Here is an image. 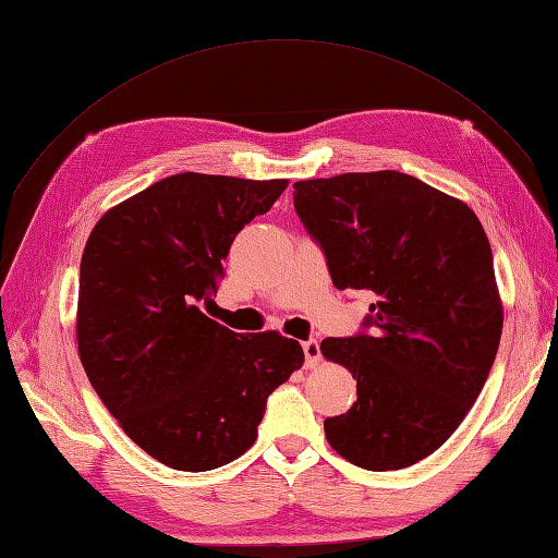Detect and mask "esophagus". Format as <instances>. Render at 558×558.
<instances>
[{
    "label": "esophagus",
    "mask_w": 558,
    "mask_h": 558,
    "mask_svg": "<svg viewBox=\"0 0 558 558\" xmlns=\"http://www.w3.org/2000/svg\"><path fill=\"white\" fill-rule=\"evenodd\" d=\"M303 352H305L307 366H315L319 362V341H315V338H310V341L303 343Z\"/></svg>",
    "instance_id": "obj_1"
}]
</instances>
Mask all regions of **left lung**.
Instances as JSON below:
<instances>
[{
	"label": "left lung",
	"mask_w": 558,
	"mask_h": 558,
	"mask_svg": "<svg viewBox=\"0 0 558 558\" xmlns=\"http://www.w3.org/2000/svg\"><path fill=\"white\" fill-rule=\"evenodd\" d=\"M293 206L336 289L369 291L362 331L322 355L357 378L326 440L366 471L433 454L464 421L499 348L501 301L475 213L412 174L345 172L293 184Z\"/></svg>",
	"instance_id": "obj_1"
}]
</instances>
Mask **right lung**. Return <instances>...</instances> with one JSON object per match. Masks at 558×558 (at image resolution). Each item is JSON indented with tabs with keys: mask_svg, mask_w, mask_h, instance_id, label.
<instances>
[{
	"mask_svg": "<svg viewBox=\"0 0 558 558\" xmlns=\"http://www.w3.org/2000/svg\"><path fill=\"white\" fill-rule=\"evenodd\" d=\"M287 180L182 172L108 210L80 263L77 350L92 388L146 454L210 471L257 438L269 392L303 366L277 331L236 333L198 310L234 236Z\"/></svg>",
	"mask_w": 558,
	"mask_h": 558,
	"instance_id": "1",
	"label": "right lung"
}]
</instances>
